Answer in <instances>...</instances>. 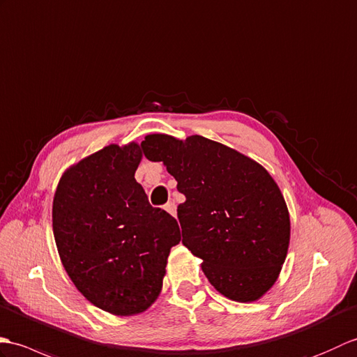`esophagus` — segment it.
Here are the masks:
<instances>
[{
	"label": "esophagus",
	"mask_w": 357,
	"mask_h": 357,
	"mask_svg": "<svg viewBox=\"0 0 357 357\" xmlns=\"http://www.w3.org/2000/svg\"><path fill=\"white\" fill-rule=\"evenodd\" d=\"M165 211L168 212V213H171L172 217H176V213H177V208H176V203L174 202H168L165 204Z\"/></svg>",
	"instance_id": "34e87169"
}]
</instances>
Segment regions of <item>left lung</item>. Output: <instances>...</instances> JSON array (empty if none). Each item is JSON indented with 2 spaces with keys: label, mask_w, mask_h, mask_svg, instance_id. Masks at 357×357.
<instances>
[{
  "label": "left lung",
  "mask_w": 357,
  "mask_h": 357,
  "mask_svg": "<svg viewBox=\"0 0 357 357\" xmlns=\"http://www.w3.org/2000/svg\"><path fill=\"white\" fill-rule=\"evenodd\" d=\"M140 146L186 197L177 208L181 243L203 259L206 278L232 301L259 299L278 278L290 241L287 204L271 174L202 136L149 134Z\"/></svg>",
  "instance_id": "left-lung-1"
}]
</instances>
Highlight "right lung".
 <instances>
[{
    "instance_id": "1",
    "label": "right lung",
    "mask_w": 357,
    "mask_h": 357,
    "mask_svg": "<svg viewBox=\"0 0 357 357\" xmlns=\"http://www.w3.org/2000/svg\"><path fill=\"white\" fill-rule=\"evenodd\" d=\"M140 145H108L61 177L53 235L76 289L102 310L142 313L162 290L166 259L180 241L177 220L153 208L134 178Z\"/></svg>"
}]
</instances>
